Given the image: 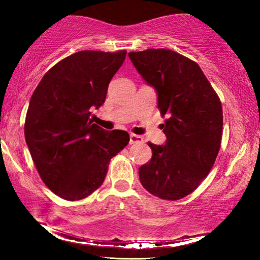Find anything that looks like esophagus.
Listing matches in <instances>:
<instances>
[{"label": "esophagus", "mask_w": 260, "mask_h": 260, "mask_svg": "<svg viewBox=\"0 0 260 260\" xmlns=\"http://www.w3.org/2000/svg\"><path fill=\"white\" fill-rule=\"evenodd\" d=\"M143 137L138 136V135H135V134H131L130 135V141L129 143L130 144H136V143H143Z\"/></svg>", "instance_id": "1"}]
</instances>
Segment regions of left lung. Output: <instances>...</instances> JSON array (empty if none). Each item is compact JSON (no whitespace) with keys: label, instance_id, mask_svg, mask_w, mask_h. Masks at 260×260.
<instances>
[{"label":"left lung","instance_id":"1","mask_svg":"<svg viewBox=\"0 0 260 260\" xmlns=\"http://www.w3.org/2000/svg\"><path fill=\"white\" fill-rule=\"evenodd\" d=\"M142 78L157 92L166 144L149 142L152 156L138 169L145 189L163 200H180L197 189L218 156L222 106L193 60L165 48L130 52Z\"/></svg>","mask_w":260,"mask_h":260}]
</instances>
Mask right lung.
<instances>
[{
    "label": "right lung",
    "mask_w": 260,
    "mask_h": 260,
    "mask_svg": "<svg viewBox=\"0 0 260 260\" xmlns=\"http://www.w3.org/2000/svg\"><path fill=\"white\" fill-rule=\"evenodd\" d=\"M125 56L126 51L74 53L53 66L31 95L24 122L28 149L41 180L65 200L98 189L110 159L129 143L126 131H106L90 119Z\"/></svg>",
    "instance_id": "right-lung-1"
}]
</instances>
